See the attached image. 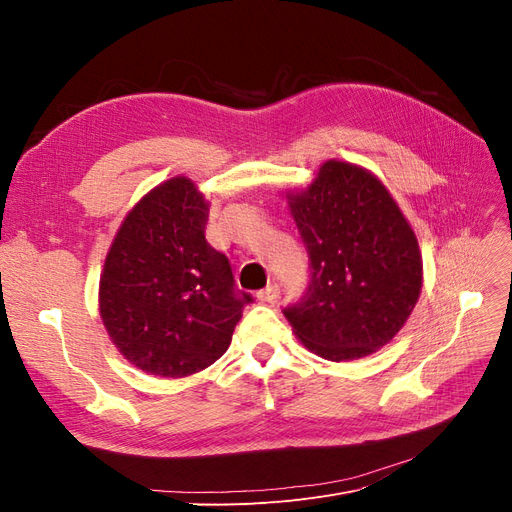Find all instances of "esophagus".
<instances>
[{"instance_id": "obj_1", "label": "esophagus", "mask_w": 512, "mask_h": 512, "mask_svg": "<svg viewBox=\"0 0 512 512\" xmlns=\"http://www.w3.org/2000/svg\"><path fill=\"white\" fill-rule=\"evenodd\" d=\"M256 297L260 303H273L277 297H280V288H277V284H269L267 288L258 290Z\"/></svg>"}]
</instances>
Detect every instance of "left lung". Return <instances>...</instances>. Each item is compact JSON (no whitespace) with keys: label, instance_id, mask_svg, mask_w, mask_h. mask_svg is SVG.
<instances>
[{"label":"left lung","instance_id":"left-lung-1","mask_svg":"<svg viewBox=\"0 0 512 512\" xmlns=\"http://www.w3.org/2000/svg\"><path fill=\"white\" fill-rule=\"evenodd\" d=\"M309 254L303 297L282 312L327 361H352L389 344L412 314L423 260L404 213L365 168L329 160L288 196Z\"/></svg>","mask_w":512,"mask_h":512}]
</instances>
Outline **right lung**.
Segmentation results:
<instances>
[{"mask_svg": "<svg viewBox=\"0 0 512 512\" xmlns=\"http://www.w3.org/2000/svg\"><path fill=\"white\" fill-rule=\"evenodd\" d=\"M207 220L203 194L175 177L128 213L108 250L100 316L119 352L147 374L183 378L218 361L254 301L207 243Z\"/></svg>", "mask_w": 512, "mask_h": 512, "instance_id": "obj_1", "label": "right lung"}]
</instances>
